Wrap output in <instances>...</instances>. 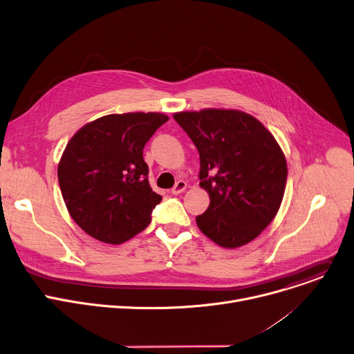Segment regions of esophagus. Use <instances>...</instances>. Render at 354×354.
<instances>
[{"label":"esophagus","mask_w":354,"mask_h":354,"mask_svg":"<svg viewBox=\"0 0 354 354\" xmlns=\"http://www.w3.org/2000/svg\"><path fill=\"white\" fill-rule=\"evenodd\" d=\"M185 188H187V183H185V181H183V180H180V181H177V183H176V185L173 187L171 194L178 195V194L184 192V191H185Z\"/></svg>","instance_id":"obj_1"}]
</instances>
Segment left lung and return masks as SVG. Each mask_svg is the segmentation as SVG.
<instances>
[{
	"mask_svg": "<svg viewBox=\"0 0 354 354\" xmlns=\"http://www.w3.org/2000/svg\"><path fill=\"white\" fill-rule=\"evenodd\" d=\"M174 120L200 153V185L209 195L197 225L212 242L248 245L277 215L287 160L277 140L250 113L207 108L176 112Z\"/></svg>",
	"mask_w": 354,
	"mask_h": 354,
	"instance_id": "obj_1",
	"label": "left lung"
}]
</instances>
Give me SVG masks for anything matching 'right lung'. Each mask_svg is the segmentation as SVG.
<instances>
[{
	"label": "right lung",
	"instance_id": "add662e5",
	"mask_svg": "<svg viewBox=\"0 0 354 354\" xmlns=\"http://www.w3.org/2000/svg\"><path fill=\"white\" fill-rule=\"evenodd\" d=\"M169 121L160 112L111 113L68 140L57 177L70 216L94 239L121 245L151 221L162 201L147 180L143 147Z\"/></svg>",
	"mask_w": 354,
	"mask_h": 354
}]
</instances>
